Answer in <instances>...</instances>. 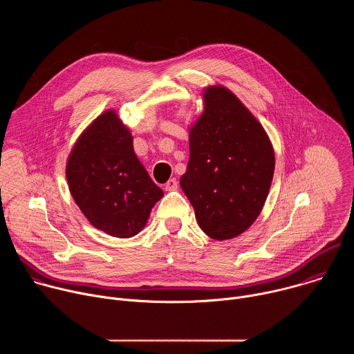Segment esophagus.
I'll use <instances>...</instances> for the list:
<instances>
[{
  "instance_id": "obj_1",
  "label": "esophagus",
  "mask_w": 354,
  "mask_h": 354,
  "mask_svg": "<svg viewBox=\"0 0 354 354\" xmlns=\"http://www.w3.org/2000/svg\"><path fill=\"white\" fill-rule=\"evenodd\" d=\"M165 189L167 190H176L178 189V180L175 178H171L167 183H165Z\"/></svg>"
}]
</instances>
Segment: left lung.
I'll return each instance as SVG.
<instances>
[{
  "mask_svg": "<svg viewBox=\"0 0 354 354\" xmlns=\"http://www.w3.org/2000/svg\"><path fill=\"white\" fill-rule=\"evenodd\" d=\"M190 158L180 187L200 228L224 241L259 216L274 172V153L261 123L221 86L205 92V112L189 133Z\"/></svg>",
  "mask_w": 354,
  "mask_h": 354,
  "instance_id": "obj_1",
  "label": "left lung"
}]
</instances>
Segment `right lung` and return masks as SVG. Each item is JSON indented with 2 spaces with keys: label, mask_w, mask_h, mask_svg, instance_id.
Returning <instances> with one entry per match:
<instances>
[{
  "label": "right lung",
  "mask_w": 354,
  "mask_h": 354,
  "mask_svg": "<svg viewBox=\"0 0 354 354\" xmlns=\"http://www.w3.org/2000/svg\"><path fill=\"white\" fill-rule=\"evenodd\" d=\"M67 180L89 223L118 238L138 234L164 196L137 160L133 137L113 111L100 115L75 142Z\"/></svg>",
  "instance_id": "obj_1"
}]
</instances>
